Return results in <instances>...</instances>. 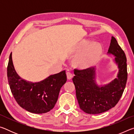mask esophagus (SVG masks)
<instances>
[{
  "label": "esophagus",
  "instance_id": "obj_1",
  "mask_svg": "<svg viewBox=\"0 0 134 134\" xmlns=\"http://www.w3.org/2000/svg\"><path fill=\"white\" fill-rule=\"evenodd\" d=\"M67 77L68 80H71L72 78V74L70 72H67Z\"/></svg>",
  "mask_w": 134,
  "mask_h": 134
}]
</instances>
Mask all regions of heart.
<instances>
[{"label":"heart","instance_id":"heart-1","mask_svg":"<svg viewBox=\"0 0 134 134\" xmlns=\"http://www.w3.org/2000/svg\"><path fill=\"white\" fill-rule=\"evenodd\" d=\"M102 52V47L100 44L84 41L73 51L75 54L80 53L75 58V64L81 69L91 67L98 62Z\"/></svg>","mask_w":134,"mask_h":134}]
</instances>
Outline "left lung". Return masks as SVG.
Returning <instances> with one entry per match:
<instances>
[{
    "instance_id": "left-lung-1",
    "label": "left lung",
    "mask_w": 134,
    "mask_h": 134,
    "mask_svg": "<svg viewBox=\"0 0 134 134\" xmlns=\"http://www.w3.org/2000/svg\"><path fill=\"white\" fill-rule=\"evenodd\" d=\"M108 55H113V62L118 69L116 77L105 85L96 81V67L74 70L72 81L77 99L81 110L89 114H99L110 109L118 102L127 80L126 58L115 37H112Z\"/></svg>"
}]
</instances>
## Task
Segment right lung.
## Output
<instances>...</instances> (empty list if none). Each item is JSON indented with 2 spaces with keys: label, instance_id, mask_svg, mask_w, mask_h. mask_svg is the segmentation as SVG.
<instances>
[{
  "label": "right lung",
  "instance_id": "obj_1",
  "mask_svg": "<svg viewBox=\"0 0 134 134\" xmlns=\"http://www.w3.org/2000/svg\"><path fill=\"white\" fill-rule=\"evenodd\" d=\"M7 75L10 89L17 103L24 109L37 114L47 113L53 109L61 88L67 81L65 70L38 82L25 80L16 71L12 53L9 60Z\"/></svg>",
  "mask_w": 134,
  "mask_h": 134
}]
</instances>
